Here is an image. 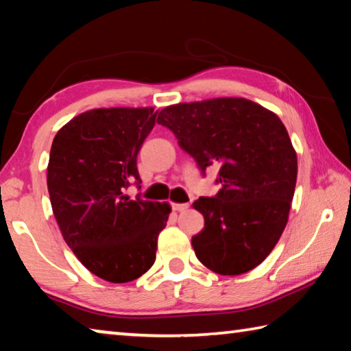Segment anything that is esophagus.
<instances>
[{"label":"esophagus","mask_w":351,"mask_h":351,"mask_svg":"<svg viewBox=\"0 0 351 351\" xmlns=\"http://www.w3.org/2000/svg\"><path fill=\"white\" fill-rule=\"evenodd\" d=\"M189 206H190L189 203H173V204H171V207H173V210H176V212L187 210Z\"/></svg>","instance_id":"obj_1"}]
</instances>
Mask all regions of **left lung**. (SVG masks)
<instances>
[{
	"mask_svg": "<svg viewBox=\"0 0 351 351\" xmlns=\"http://www.w3.org/2000/svg\"><path fill=\"white\" fill-rule=\"evenodd\" d=\"M199 170L218 167L215 197L193 207L204 229L192 237L198 260L221 276L258 266L288 223L297 180V154L274 112L240 97L178 104L158 114Z\"/></svg>",
	"mask_w": 351,
	"mask_h": 351,
	"instance_id": "obj_1",
	"label": "left lung"
}]
</instances>
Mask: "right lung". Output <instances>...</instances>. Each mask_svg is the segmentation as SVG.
<instances>
[{
    "mask_svg": "<svg viewBox=\"0 0 351 351\" xmlns=\"http://www.w3.org/2000/svg\"><path fill=\"white\" fill-rule=\"evenodd\" d=\"M156 122L153 108H97L58 130L47 164L52 212L66 245L94 276L136 280L156 258L167 203L130 199L141 184L138 153Z\"/></svg>",
    "mask_w": 351,
    "mask_h": 351,
    "instance_id": "obj_1",
    "label": "right lung"
}]
</instances>
